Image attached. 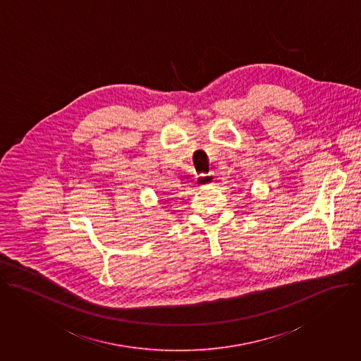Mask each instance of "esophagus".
I'll list each match as a JSON object with an SVG mask.
<instances>
[{
  "instance_id": "obj_1",
  "label": "esophagus",
  "mask_w": 361,
  "mask_h": 361,
  "mask_svg": "<svg viewBox=\"0 0 361 361\" xmlns=\"http://www.w3.org/2000/svg\"><path fill=\"white\" fill-rule=\"evenodd\" d=\"M195 181H197V184H198L200 187H207V185L214 184L215 177H214V174H212V173H208V174H200V176H197Z\"/></svg>"
}]
</instances>
